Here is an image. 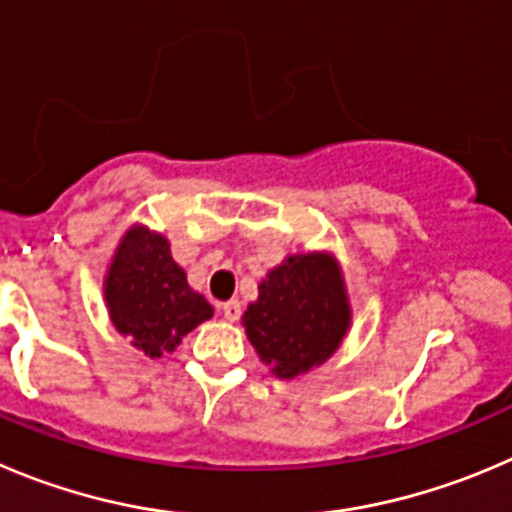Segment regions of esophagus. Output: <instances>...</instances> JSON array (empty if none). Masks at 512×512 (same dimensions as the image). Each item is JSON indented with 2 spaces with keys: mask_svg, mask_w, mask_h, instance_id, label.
<instances>
[{
  "mask_svg": "<svg viewBox=\"0 0 512 512\" xmlns=\"http://www.w3.org/2000/svg\"><path fill=\"white\" fill-rule=\"evenodd\" d=\"M221 311L228 321H238V316H241V301L238 299L226 301V304H221Z\"/></svg>",
  "mask_w": 512,
  "mask_h": 512,
  "instance_id": "34e87169",
  "label": "esophagus"
}]
</instances>
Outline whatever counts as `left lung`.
Masks as SVG:
<instances>
[{"instance_id":"obj_1","label":"left lung","mask_w":512,"mask_h":512,"mask_svg":"<svg viewBox=\"0 0 512 512\" xmlns=\"http://www.w3.org/2000/svg\"><path fill=\"white\" fill-rule=\"evenodd\" d=\"M261 362L279 379L321 367L352 326L347 281L329 251L289 253L259 284L241 316Z\"/></svg>"}]
</instances>
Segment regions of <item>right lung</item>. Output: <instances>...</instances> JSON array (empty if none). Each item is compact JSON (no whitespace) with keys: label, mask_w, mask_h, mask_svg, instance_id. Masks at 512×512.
Here are the masks:
<instances>
[{"label":"right lung","mask_w":512,"mask_h":512,"mask_svg":"<svg viewBox=\"0 0 512 512\" xmlns=\"http://www.w3.org/2000/svg\"><path fill=\"white\" fill-rule=\"evenodd\" d=\"M102 296L115 329L150 359L175 352L180 339L213 316L206 296L191 289L173 261L168 238L145 223H133L115 246Z\"/></svg>","instance_id":"add662e5"}]
</instances>
